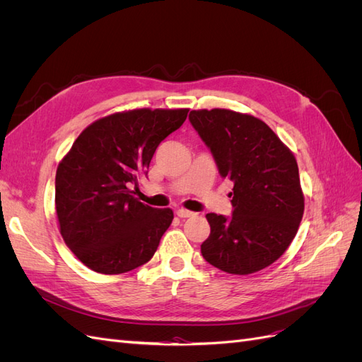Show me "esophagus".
Instances as JSON below:
<instances>
[{
  "label": "esophagus",
  "instance_id": "obj_1",
  "mask_svg": "<svg viewBox=\"0 0 362 362\" xmlns=\"http://www.w3.org/2000/svg\"><path fill=\"white\" fill-rule=\"evenodd\" d=\"M177 216L181 217V218H187V217L194 216V213L189 211V210H184V208H180V210H177Z\"/></svg>",
  "mask_w": 362,
  "mask_h": 362
}]
</instances>
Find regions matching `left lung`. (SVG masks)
Segmentation results:
<instances>
[{
	"label": "left lung",
	"mask_w": 362,
	"mask_h": 362,
	"mask_svg": "<svg viewBox=\"0 0 362 362\" xmlns=\"http://www.w3.org/2000/svg\"><path fill=\"white\" fill-rule=\"evenodd\" d=\"M189 119L218 173L234 182L233 216L206 214L211 233L201 245L202 257L233 275L266 269L287 250L303 216L293 152L255 116L213 108L192 110Z\"/></svg>",
	"instance_id": "8db88e82"
}]
</instances>
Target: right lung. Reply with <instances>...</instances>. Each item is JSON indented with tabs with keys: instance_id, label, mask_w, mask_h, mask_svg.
Returning <instances> with one entry per match:
<instances>
[{
	"instance_id": "1",
	"label": "right lung",
	"mask_w": 362,
	"mask_h": 362,
	"mask_svg": "<svg viewBox=\"0 0 362 362\" xmlns=\"http://www.w3.org/2000/svg\"><path fill=\"white\" fill-rule=\"evenodd\" d=\"M189 108H136L95 120L59 163L56 211L60 234L84 266L119 275L144 266L170 226V208L133 196L161 141Z\"/></svg>"
}]
</instances>
